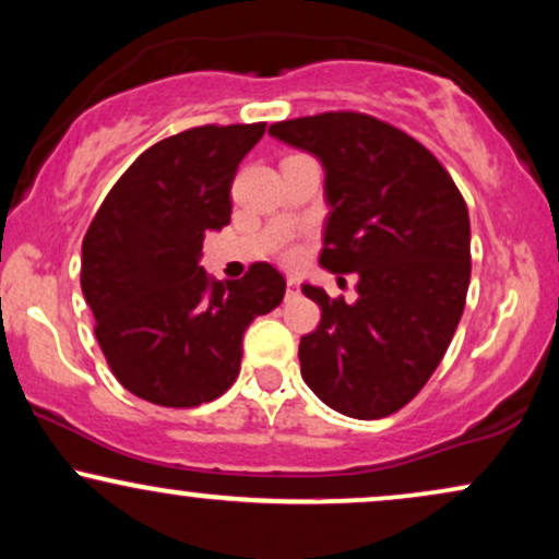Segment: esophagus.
<instances>
[{
	"mask_svg": "<svg viewBox=\"0 0 559 559\" xmlns=\"http://www.w3.org/2000/svg\"><path fill=\"white\" fill-rule=\"evenodd\" d=\"M299 294V281L297 278H288L286 281V297H297Z\"/></svg>",
	"mask_w": 559,
	"mask_h": 559,
	"instance_id": "esophagus-1",
	"label": "esophagus"
}]
</instances>
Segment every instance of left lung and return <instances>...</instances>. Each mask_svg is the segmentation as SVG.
I'll return each instance as SVG.
<instances>
[{
    "mask_svg": "<svg viewBox=\"0 0 559 559\" xmlns=\"http://www.w3.org/2000/svg\"><path fill=\"white\" fill-rule=\"evenodd\" d=\"M325 168L320 265L357 273V301L301 286L320 305L299 342L301 378L329 407L378 420L413 402L439 368L471 284V217L444 165L418 139L355 110L271 126Z\"/></svg>",
    "mask_w": 559,
    "mask_h": 559,
    "instance_id": "8db88e82",
    "label": "left lung"
}]
</instances>
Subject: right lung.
Segmentation results:
<instances>
[{
	"instance_id": "1",
	"label": "right lung",
	"mask_w": 559,
	"mask_h": 559,
	"mask_svg": "<svg viewBox=\"0 0 559 559\" xmlns=\"http://www.w3.org/2000/svg\"><path fill=\"white\" fill-rule=\"evenodd\" d=\"M265 123L197 126L141 152L83 236L81 288L112 376L159 407L189 409L234 386L241 336L284 299L267 262L221 284L197 265L230 223V183Z\"/></svg>"
}]
</instances>
